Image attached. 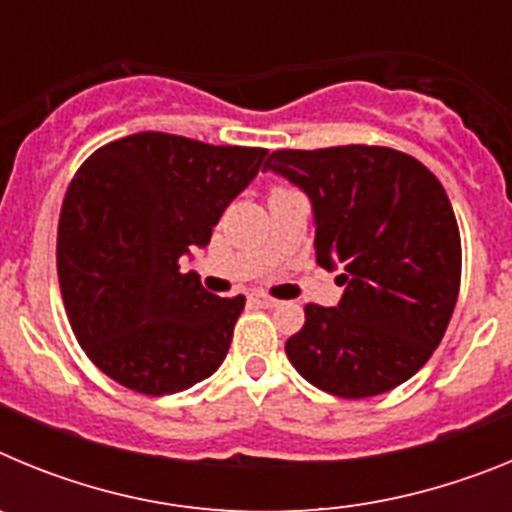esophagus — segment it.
Wrapping results in <instances>:
<instances>
[{"label":"esophagus","mask_w":512,"mask_h":512,"mask_svg":"<svg viewBox=\"0 0 512 512\" xmlns=\"http://www.w3.org/2000/svg\"><path fill=\"white\" fill-rule=\"evenodd\" d=\"M251 302H253V305L266 307V310H271V307H279V300H274V297L261 295V292H253V295H251Z\"/></svg>","instance_id":"esophagus-1"}]
</instances>
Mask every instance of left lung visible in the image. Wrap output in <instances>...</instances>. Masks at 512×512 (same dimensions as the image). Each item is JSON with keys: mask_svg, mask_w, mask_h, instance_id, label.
<instances>
[{"mask_svg": "<svg viewBox=\"0 0 512 512\" xmlns=\"http://www.w3.org/2000/svg\"><path fill=\"white\" fill-rule=\"evenodd\" d=\"M266 169L312 205L315 259L336 277V307H305L284 351L328 395L361 400L408 382L441 343L459 297L461 241L436 176L382 146L274 151Z\"/></svg>", "mask_w": 512, "mask_h": 512, "instance_id": "left-lung-1", "label": "left lung"}]
</instances>
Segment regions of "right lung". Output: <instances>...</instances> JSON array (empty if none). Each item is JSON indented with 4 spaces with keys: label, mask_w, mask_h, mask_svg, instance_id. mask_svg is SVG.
Segmentation results:
<instances>
[{
    "label": "right lung",
    "mask_w": 512,
    "mask_h": 512,
    "mask_svg": "<svg viewBox=\"0 0 512 512\" xmlns=\"http://www.w3.org/2000/svg\"><path fill=\"white\" fill-rule=\"evenodd\" d=\"M266 148L135 133L81 164L58 220V282L94 366L140 395H174L217 372L246 297L207 292L179 261L205 248Z\"/></svg>",
    "instance_id": "obj_1"
}]
</instances>
